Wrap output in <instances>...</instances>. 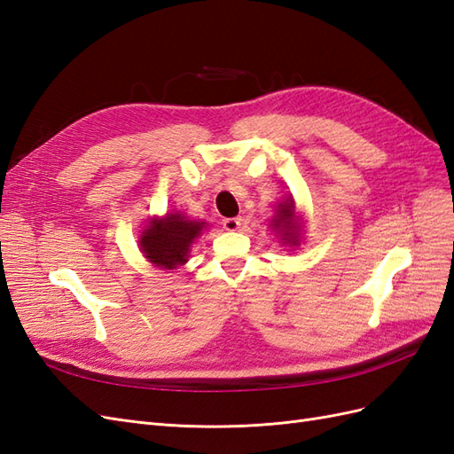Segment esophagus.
Here are the masks:
<instances>
[{
  "label": "esophagus",
  "instance_id": "34e87169",
  "mask_svg": "<svg viewBox=\"0 0 454 454\" xmlns=\"http://www.w3.org/2000/svg\"><path fill=\"white\" fill-rule=\"evenodd\" d=\"M240 225H242V217H225L223 219L225 231H239Z\"/></svg>",
  "mask_w": 454,
  "mask_h": 454
}]
</instances>
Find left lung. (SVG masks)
Returning <instances> with one entry per match:
<instances>
[{
    "label": "left lung",
    "instance_id": "8db88e82",
    "mask_svg": "<svg viewBox=\"0 0 454 454\" xmlns=\"http://www.w3.org/2000/svg\"><path fill=\"white\" fill-rule=\"evenodd\" d=\"M301 227L303 225L299 223L294 199L286 197V200H282L277 206V210H274V215L270 219V229L274 232H278L284 246L297 248V246L301 244Z\"/></svg>",
    "mask_w": 454,
    "mask_h": 454
}]
</instances>
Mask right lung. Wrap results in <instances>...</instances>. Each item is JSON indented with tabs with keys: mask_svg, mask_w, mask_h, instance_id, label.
I'll use <instances>...</instances> for the list:
<instances>
[{
	"mask_svg": "<svg viewBox=\"0 0 454 454\" xmlns=\"http://www.w3.org/2000/svg\"><path fill=\"white\" fill-rule=\"evenodd\" d=\"M206 222H193L184 214L153 217L140 237V250L149 263L160 269H177L187 263L189 248L199 237Z\"/></svg>",
	"mask_w": 454,
	"mask_h": 454,
	"instance_id": "1",
	"label": "right lung"
}]
</instances>
